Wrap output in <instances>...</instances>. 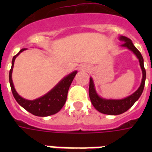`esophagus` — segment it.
Segmentation results:
<instances>
[{
  "mask_svg": "<svg viewBox=\"0 0 152 152\" xmlns=\"http://www.w3.org/2000/svg\"><path fill=\"white\" fill-rule=\"evenodd\" d=\"M80 70H83V71H86V72H88L90 70V66L88 65V64H82L80 66Z\"/></svg>",
  "mask_w": 152,
  "mask_h": 152,
  "instance_id": "34e87169",
  "label": "esophagus"
}]
</instances>
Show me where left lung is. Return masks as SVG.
Segmentation results:
<instances>
[{
  "instance_id": "left-lung-1",
  "label": "left lung",
  "mask_w": 152,
  "mask_h": 152,
  "mask_svg": "<svg viewBox=\"0 0 152 152\" xmlns=\"http://www.w3.org/2000/svg\"><path fill=\"white\" fill-rule=\"evenodd\" d=\"M119 40L124 42L122 45L121 46L125 47L129 49V50L132 51L139 60L140 65L142 70V80L140 86L134 93L129 96L121 99H107L100 97L96 92L95 88V83L93 81L92 78L90 77V84H89V97H90L91 102L96 110L99 112L104 114H108V115H118L121 113H125L129 108H131L132 105L139 99L143 91H144V83L146 80V71L144 66V58L142 57L141 53L137 50L132 43V40L125 36H120Z\"/></svg>"
}]
</instances>
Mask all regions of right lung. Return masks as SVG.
Instances as JSON below:
<instances>
[{
    "label": "right lung",
    "mask_w": 152,
    "mask_h": 152,
    "mask_svg": "<svg viewBox=\"0 0 152 152\" xmlns=\"http://www.w3.org/2000/svg\"><path fill=\"white\" fill-rule=\"evenodd\" d=\"M27 49H22L17 54L15 55L12 61V68L9 72V83H10L12 95L18 103L24 108L26 110L30 112L32 114L39 117H47L57 113L61 110V109L64 106L67 99V95L69 91V87L73 80L74 77L77 73V71L71 72L58 82L54 88H52L48 93L43 96L38 98L34 100L25 99L20 96L15 91L13 84L12 74L13 66L15 58L20 53L24 51Z\"/></svg>",
    "instance_id": "add662e5"
}]
</instances>
